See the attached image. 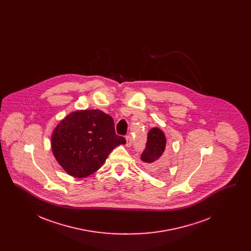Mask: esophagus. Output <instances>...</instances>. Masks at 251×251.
<instances>
[{
    "instance_id": "34e87169",
    "label": "esophagus",
    "mask_w": 251,
    "mask_h": 251,
    "mask_svg": "<svg viewBox=\"0 0 251 251\" xmlns=\"http://www.w3.org/2000/svg\"><path fill=\"white\" fill-rule=\"evenodd\" d=\"M125 139H126V146L127 147H131V137L130 135H127L126 137H125Z\"/></svg>"
}]
</instances>
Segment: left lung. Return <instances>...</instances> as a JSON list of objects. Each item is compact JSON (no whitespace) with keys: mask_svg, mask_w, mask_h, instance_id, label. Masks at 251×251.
<instances>
[{"mask_svg":"<svg viewBox=\"0 0 251 251\" xmlns=\"http://www.w3.org/2000/svg\"><path fill=\"white\" fill-rule=\"evenodd\" d=\"M167 138L160 128H151L148 132L146 149L141 154V160L152 173H162L168 165L165 151Z\"/></svg>","mask_w":251,"mask_h":251,"instance_id":"obj_1","label":"left lung"}]
</instances>
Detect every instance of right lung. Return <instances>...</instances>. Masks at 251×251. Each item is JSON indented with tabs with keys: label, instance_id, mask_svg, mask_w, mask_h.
I'll use <instances>...</instances> for the list:
<instances>
[{
	"label": "right lung",
	"instance_id": "obj_1",
	"mask_svg": "<svg viewBox=\"0 0 251 251\" xmlns=\"http://www.w3.org/2000/svg\"><path fill=\"white\" fill-rule=\"evenodd\" d=\"M126 140L115 132L114 120L101 110H77L53 129L50 145L61 167L74 178L100 169L109 153Z\"/></svg>",
	"mask_w": 251,
	"mask_h": 251
}]
</instances>
